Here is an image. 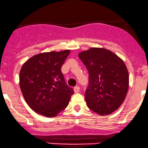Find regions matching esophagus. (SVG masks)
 I'll list each match as a JSON object with an SVG mask.
<instances>
[{"label": "esophagus", "mask_w": 148, "mask_h": 148, "mask_svg": "<svg viewBox=\"0 0 148 148\" xmlns=\"http://www.w3.org/2000/svg\"><path fill=\"white\" fill-rule=\"evenodd\" d=\"M74 92L75 93H77V92H80V87L79 86H75L74 87Z\"/></svg>", "instance_id": "34e87169"}]
</instances>
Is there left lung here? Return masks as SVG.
Segmentation results:
<instances>
[{"label": "left lung", "mask_w": 148, "mask_h": 148, "mask_svg": "<svg viewBox=\"0 0 148 148\" xmlns=\"http://www.w3.org/2000/svg\"><path fill=\"white\" fill-rule=\"evenodd\" d=\"M78 56L89 73L85 95L87 106L99 115L112 114L121 105L128 92L129 77L124 62L102 48H91Z\"/></svg>", "instance_id": "8db88e82"}]
</instances>
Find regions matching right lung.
Masks as SVG:
<instances>
[{"instance_id":"add662e5","label":"right lung","mask_w":148,"mask_h":148,"mask_svg":"<svg viewBox=\"0 0 148 148\" xmlns=\"http://www.w3.org/2000/svg\"><path fill=\"white\" fill-rule=\"evenodd\" d=\"M70 52L39 53L23 64L20 72V89L34 112L54 117L67 107L73 90L66 84L61 68Z\"/></svg>"}]
</instances>
